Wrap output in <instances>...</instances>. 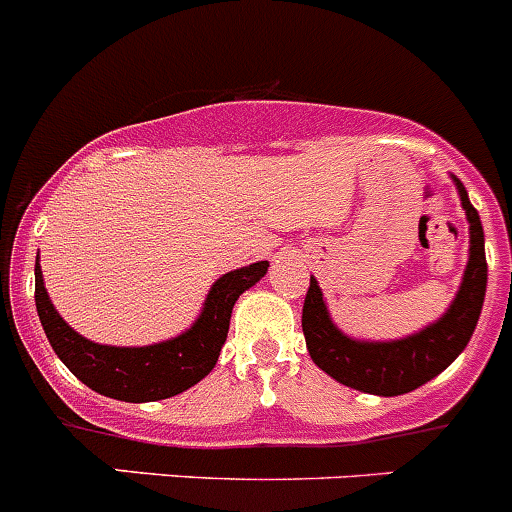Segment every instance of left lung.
Masks as SVG:
<instances>
[{"label": "left lung", "instance_id": "8db88e82", "mask_svg": "<svg viewBox=\"0 0 512 512\" xmlns=\"http://www.w3.org/2000/svg\"><path fill=\"white\" fill-rule=\"evenodd\" d=\"M457 189H460L462 207L470 222V262H467L455 303L434 326L394 343L351 341L331 323L321 288L310 278L303 303V333L308 353L318 369L341 381L343 386L379 396L407 394L442 374L470 343L477 318H480L482 300H485V234H482L480 214L470 204L460 181H457Z\"/></svg>", "mask_w": 512, "mask_h": 512}]
</instances>
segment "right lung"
<instances>
[{
	"label": "right lung",
	"mask_w": 512,
	"mask_h": 512,
	"mask_svg": "<svg viewBox=\"0 0 512 512\" xmlns=\"http://www.w3.org/2000/svg\"><path fill=\"white\" fill-rule=\"evenodd\" d=\"M267 262L227 272L214 283L199 321L179 338L156 346H100L78 336L52 308L40 265L35 262V303L47 341L60 361L93 391L121 401H156L181 394L202 381L217 364L227 341L232 308L247 288L265 278Z\"/></svg>",
	"instance_id": "right-lung-1"
}]
</instances>
